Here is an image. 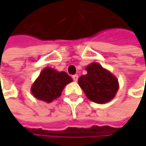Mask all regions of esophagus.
Here are the masks:
<instances>
[{
	"label": "esophagus",
	"mask_w": 146,
	"mask_h": 146,
	"mask_svg": "<svg viewBox=\"0 0 146 146\" xmlns=\"http://www.w3.org/2000/svg\"><path fill=\"white\" fill-rule=\"evenodd\" d=\"M78 74H75L73 76V79L74 81H78Z\"/></svg>",
	"instance_id": "1"
}]
</instances>
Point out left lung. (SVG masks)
<instances>
[{"label":"left lung","mask_w":146,"mask_h":146,"mask_svg":"<svg viewBox=\"0 0 146 146\" xmlns=\"http://www.w3.org/2000/svg\"><path fill=\"white\" fill-rule=\"evenodd\" d=\"M87 73L78 78V84L91 102L104 104L111 101L118 89L116 76L101 64L92 62L85 68Z\"/></svg>","instance_id":"1"}]
</instances>
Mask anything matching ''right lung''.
Wrapping results in <instances>:
<instances>
[{"label": "right lung", "mask_w": 146, "mask_h": 146, "mask_svg": "<svg viewBox=\"0 0 146 146\" xmlns=\"http://www.w3.org/2000/svg\"><path fill=\"white\" fill-rule=\"evenodd\" d=\"M73 82V78L65 72H58L51 68H44L31 86L34 97L50 103L60 97L64 87Z\"/></svg>", "instance_id": "right-lung-1"}]
</instances>
